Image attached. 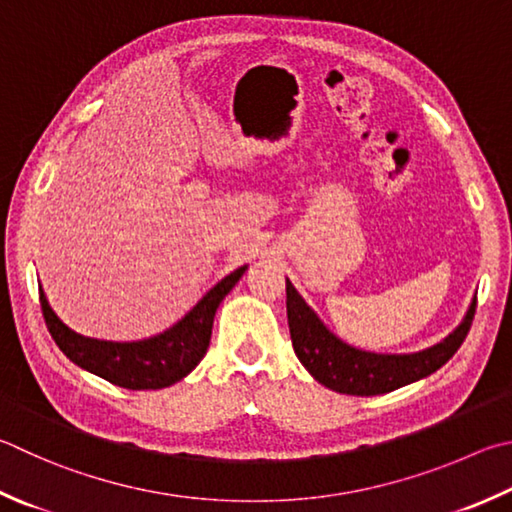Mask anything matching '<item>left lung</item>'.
<instances>
[{
    "mask_svg": "<svg viewBox=\"0 0 512 512\" xmlns=\"http://www.w3.org/2000/svg\"><path fill=\"white\" fill-rule=\"evenodd\" d=\"M477 300L450 336L414 353H376L349 345L320 320L286 277V315L295 356L324 387L351 396H376L416 383L448 362L466 340Z\"/></svg>",
    "mask_w": 512,
    "mask_h": 512,
    "instance_id": "8db88e82",
    "label": "left lung"
}]
</instances>
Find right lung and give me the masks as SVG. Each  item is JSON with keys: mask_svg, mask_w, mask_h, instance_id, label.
I'll return each mask as SVG.
<instances>
[{"mask_svg": "<svg viewBox=\"0 0 512 512\" xmlns=\"http://www.w3.org/2000/svg\"><path fill=\"white\" fill-rule=\"evenodd\" d=\"M246 268L239 266L226 275L179 322L145 340L114 342L82 336L58 318L42 286L40 304L55 345L80 369L125 389H161L179 383L206 356L219 304L241 280Z\"/></svg>", "mask_w": 512, "mask_h": 512, "instance_id": "add662e5", "label": "right lung"}]
</instances>
